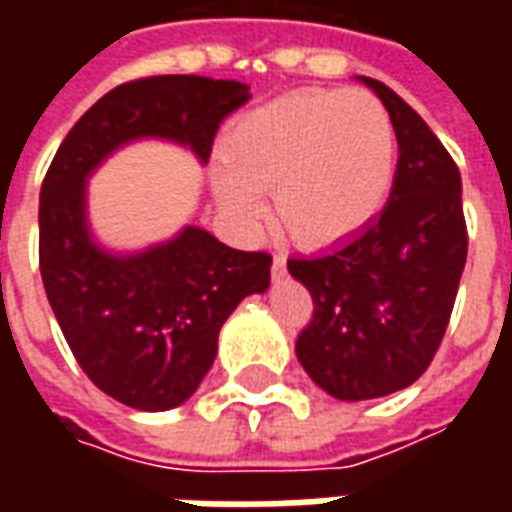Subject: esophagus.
I'll list each match as a JSON object with an SVG mask.
<instances>
[{
    "instance_id": "esophagus-1",
    "label": "esophagus",
    "mask_w": 512,
    "mask_h": 512,
    "mask_svg": "<svg viewBox=\"0 0 512 512\" xmlns=\"http://www.w3.org/2000/svg\"><path fill=\"white\" fill-rule=\"evenodd\" d=\"M285 271H288L285 255H274V260H271V274H274V277H285Z\"/></svg>"
}]
</instances>
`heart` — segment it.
I'll use <instances>...</instances> for the list:
<instances>
[{"instance_id":"heart-1","label":"heart","mask_w":512,"mask_h":512,"mask_svg":"<svg viewBox=\"0 0 512 512\" xmlns=\"http://www.w3.org/2000/svg\"><path fill=\"white\" fill-rule=\"evenodd\" d=\"M216 194L252 224L271 186L274 213L296 241L329 246L362 233L395 172V128L362 90H301L235 120L222 142Z\"/></svg>"}]
</instances>
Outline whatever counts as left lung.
Segmentation results:
<instances>
[{
	"label": "left lung",
	"mask_w": 512,
	"mask_h": 512,
	"mask_svg": "<svg viewBox=\"0 0 512 512\" xmlns=\"http://www.w3.org/2000/svg\"><path fill=\"white\" fill-rule=\"evenodd\" d=\"M362 82L384 101L395 128L392 197L378 219L332 252L288 260L312 296L296 356L337 400L392 395L428 370L469 249L458 164L400 95L376 79Z\"/></svg>",
	"instance_id": "left-lung-1"
}]
</instances>
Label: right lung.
Returning <instances> with one entry per match:
<instances>
[{
  "label": "right lung",
  "mask_w": 512,
  "mask_h": 512,
  "mask_svg": "<svg viewBox=\"0 0 512 512\" xmlns=\"http://www.w3.org/2000/svg\"><path fill=\"white\" fill-rule=\"evenodd\" d=\"M249 84L147 76L109 90L62 139L40 186V277L76 362L101 392L142 411L180 406L211 370L219 329L271 279L268 252L200 227L136 257L101 252L84 224V178L117 145L164 136L205 161Z\"/></svg>",
  "instance_id": "add662e5"
}]
</instances>
